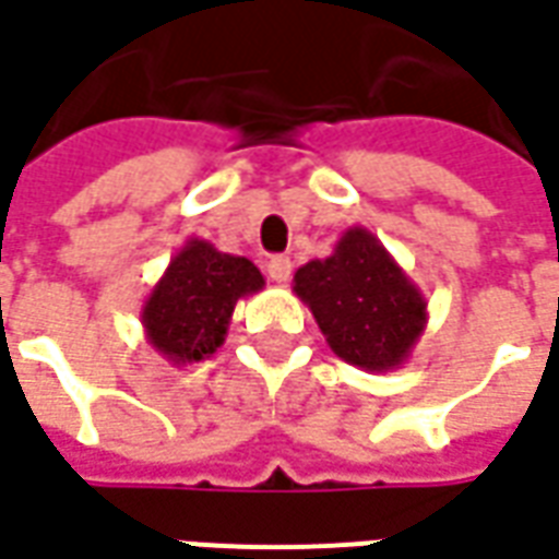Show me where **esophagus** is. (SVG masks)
Listing matches in <instances>:
<instances>
[{"label": "esophagus", "instance_id": "34e87169", "mask_svg": "<svg viewBox=\"0 0 559 559\" xmlns=\"http://www.w3.org/2000/svg\"><path fill=\"white\" fill-rule=\"evenodd\" d=\"M266 272H269V278L275 281V284H287L293 275L290 257H272V260L266 263Z\"/></svg>", "mask_w": 559, "mask_h": 559}]
</instances>
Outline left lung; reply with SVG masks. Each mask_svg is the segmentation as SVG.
Here are the masks:
<instances>
[{
    "mask_svg": "<svg viewBox=\"0 0 559 559\" xmlns=\"http://www.w3.org/2000/svg\"><path fill=\"white\" fill-rule=\"evenodd\" d=\"M293 293L326 345L366 372H393L427 330V299L366 226H350L326 260L296 269Z\"/></svg>",
    "mask_w": 559,
    "mask_h": 559,
    "instance_id": "left-lung-1",
    "label": "left lung"
}]
</instances>
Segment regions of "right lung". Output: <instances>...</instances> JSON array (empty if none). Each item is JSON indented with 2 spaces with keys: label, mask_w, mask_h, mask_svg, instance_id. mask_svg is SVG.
<instances>
[{
  "label": "right lung",
  "mask_w": 559,
  "mask_h": 559,
  "mask_svg": "<svg viewBox=\"0 0 559 559\" xmlns=\"http://www.w3.org/2000/svg\"><path fill=\"white\" fill-rule=\"evenodd\" d=\"M266 287L248 257L187 239L142 306L147 345L171 366L209 360L224 345L236 302Z\"/></svg>",
  "instance_id": "obj_1"
}]
</instances>
